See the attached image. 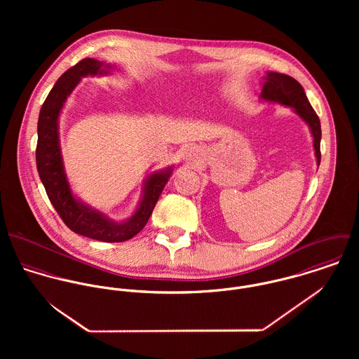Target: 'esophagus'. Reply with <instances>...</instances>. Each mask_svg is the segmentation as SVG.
Returning a JSON list of instances; mask_svg holds the SVG:
<instances>
[{
    "label": "esophagus",
    "instance_id": "esophagus-1",
    "mask_svg": "<svg viewBox=\"0 0 359 359\" xmlns=\"http://www.w3.org/2000/svg\"><path fill=\"white\" fill-rule=\"evenodd\" d=\"M184 154H185L187 157H191L192 154H194V151H192V148H188V149H185V152H184Z\"/></svg>",
    "mask_w": 359,
    "mask_h": 359
}]
</instances>
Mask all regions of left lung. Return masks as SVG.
I'll return each mask as SVG.
<instances>
[{
  "label": "left lung",
  "instance_id": "obj_1",
  "mask_svg": "<svg viewBox=\"0 0 359 359\" xmlns=\"http://www.w3.org/2000/svg\"><path fill=\"white\" fill-rule=\"evenodd\" d=\"M261 94L259 101L269 103H278L286 107H290L309 128V133L312 135V144L316 157V164L320 163V121L316 116L315 110L312 109L311 103L308 101L307 95L304 93V88L302 84L294 80L293 77L276 73V72H266L265 76H262L261 81Z\"/></svg>",
  "mask_w": 359,
  "mask_h": 359
}]
</instances>
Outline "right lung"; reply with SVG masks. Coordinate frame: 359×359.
<instances>
[{"label": "right lung", "instance_id": "add662e5", "mask_svg": "<svg viewBox=\"0 0 359 359\" xmlns=\"http://www.w3.org/2000/svg\"><path fill=\"white\" fill-rule=\"evenodd\" d=\"M116 69L114 63L86 57L59 77L40 110L36 149L40 180L63 222L79 235L109 243L128 241L142 231L174 171V165H168L148 174L142 182L141 198L134 212L121 221L110 218L106 212L86 203L73 192L65 170L59 140L62 110L83 77L107 76Z\"/></svg>", "mask_w": 359, "mask_h": 359}]
</instances>
